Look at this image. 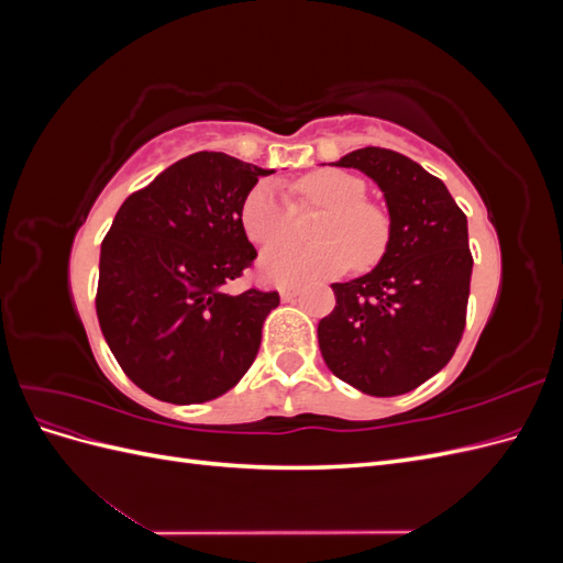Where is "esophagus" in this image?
Returning <instances> with one entry per match:
<instances>
[{
  "label": "esophagus",
  "mask_w": 563,
  "mask_h": 563,
  "mask_svg": "<svg viewBox=\"0 0 563 563\" xmlns=\"http://www.w3.org/2000/svg\"><path fill=\"white\" fill-rule=\"evenodd\" d=\"M279 296H282L284 302L294 300V298L298 296V288H296V286H282V288H279Z\"/></svg>",
  "instance_id": "esophagus-1"
}]
</instances>
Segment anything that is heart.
Masks as SVG:
<instances>
[{
    "instance_id": "obj_1",
    "label": "heart",
    "mask_w": 563,
    "mask_h": 563,
    "mask_svg": "<svg viewBox=\"0 0 563 563\" xmlns=\"http://www.w3.org/2000/svg\"><path fill=\"white\" fill-rule=\"evenodd\" d=\"M302 203L329 209L314 240L321 244L277 242L294 228V207L275 183L253 185L244 197L240 220L253 244H272L261 255V275L267 282L300 286L338 277L354 263L360 269L376 265L391 236L389 213L366 199V183L340 168H323L296 183Z\"/></svg>"
}]
</instances>
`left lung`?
<instances>
[{
	"label": "left lung",
	"mask_w": 563,
	"mask_h": 563,
	"mask_svg": "<svg viewBox=\"0 0 563 563\" xmlns=\"http://www.w3.org/2000/svg\"><path fill=\"white\" fill-rule=\"evenodd\" d=\"M335 166L378 183L391 236L368 275L331 284L335 308L319 321V350L340 380L364 395L397 397L444 368L463 338L467 218L444 183L395 150L362 147Z\"/></svg>",
	"instance_id": "obj_1"
}]
</instances>
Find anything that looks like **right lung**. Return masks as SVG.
Returning a JSON list of instances; mask_svg holds the SVG:
<instances>
[{"label":"right lung","instance_id":"right-lung-1","mask_svg":"<svg viewBox=\"0 0 563 563\" xmlns=\"http://www.w3.org/2000/svg\"><path fill=\"white\" fill-rule=\"evenodd\" d=\"M269 174L223 152H197L119 207L100 246L96 312L119 366L155 399H216L258 354L279 294L232 296L225 286L258 255L240 211Z\"/></svg>","mask_w":563,"mask_h":563}]
</instances>
